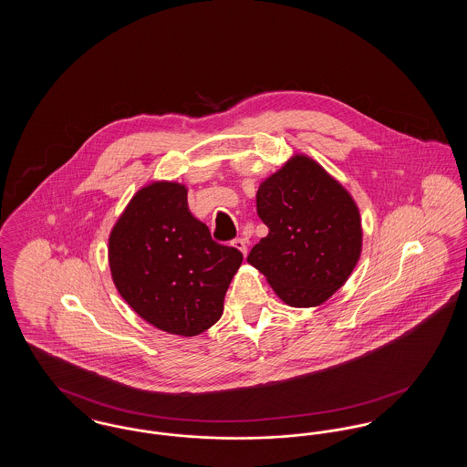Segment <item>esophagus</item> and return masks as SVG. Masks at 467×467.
I'll list each match as a JSON object with an SVG mask.
<instances>
[{
    "mask_svg": "<svg viewBox=\"0 0 467 467\" xmlns=\"http://www.w3.org/2000/svg\"><path fill=\"white\" fill-rule=\"evenodd\" d=\"M233 246H234V248H238L244 255H246V242H244V238H236V240H233Z\"/></svg>",
    "mask_w": 467,
    "mask_h": 467,
    "instance_id": "1",
    "label": "esophagus"
}]
</instances>
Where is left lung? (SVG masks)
Wrapping results in <instances>:
<instances>
[{
    "label": "left lung",
    "instance_id": "1",
    "mask_svg": "<svg viewBox=\"0 0 467 467\" xmlns=\"http://www.w3.org/2000/svg\"><path fill=\"white\" fill-rule=\"evenodd\" d=\"M257 213L269 233L246 261L294 308L326 303L352 275L362 250L356 201L317 161H289L257 191Z\"/></svg>",
    "mask_w": 467,
    "mask_h": 467
}]
</instances>
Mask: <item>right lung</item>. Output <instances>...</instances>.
<instances>
[{
	"instance_id": "right-lung-1",
	"label": "right lung",
	"mask_w": 467,
	"mask_h": 467,
	"mask_svg": "<svg viewBox=\"0 0 467 467\" xmlns=\"http://www.w3.org/2000/svg\"><path fill=\"white\" fill-rule=\"evenodd\" d=\"M242 261L238 248L212 240L177 182L141 187L109 238L111 280L124 301L157 329L187 337L221 318Z\"/></svg>"
}]
</instances>
